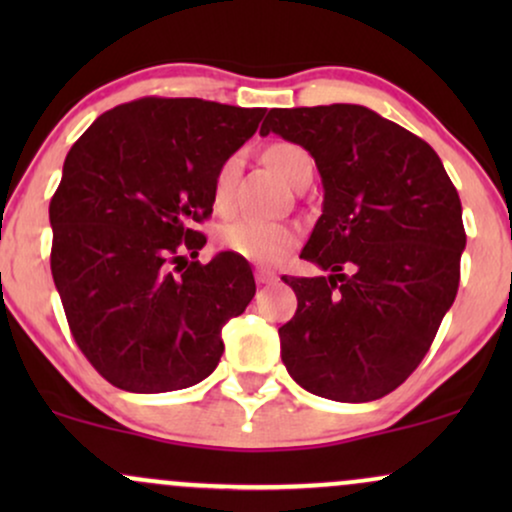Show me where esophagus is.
Segmentation results:
<instances>
[{"instance_id":"esophagus-1","label":"esophagus","mask_w":512,"mask_h":512,"mask_svg":"<svg viewBox=\"0 0 512 512\" xmlns=\"http://www.w3.org/2000/svg\"><path fill=\"white\" fill-rule=\"evenodd\" d=\"M255 279H257V284L267 286V284H276V281H279V276H276L274 272H269V269H257Z\"/></svg>"}]
</instances>
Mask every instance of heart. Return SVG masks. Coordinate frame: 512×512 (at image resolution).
I'll return each mask as SVG.
<instances>
[{
	"instance_id": "1",
	"label": "heart",
	"mask_w": 512,
	"mask_h": 512,
	"mask_svg": "<svg viewBox=\"0 0 512 512\" xmlns=\"http://www.w3.org/2000/svg\"><path fill=\"white\" fill-rule=\"evenodd\" d=\"M264 163L279 175L281 180H286L293 185V180L301 175L305 166H310V156L305 154L301 146L289 144V142H274L264 149ZM240 173V158L228 156L221 163L219 170L214 175V185H211V199H214L216 211H226L231 207L233 199V187H236ZM219 248L233 255L245 257V260L257 262V264H272L284 257L293 245L298 243V231L289 223H274V221H260V219H238L226 223L221 228L219 236Z\"/></svg>"
}]
</instances>
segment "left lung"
I'll use <instances>...</instances> for the list:
<instances>
[{
	"label": "left lung",
	"mask_w": 512,
	"mask_h": 512,
	"mask_svg": "<svg viewBox=\"0 0 512 512\" xmlns=\"http://www.w3.org/2000/svg\"><path fill=\"white\" fill-rule=\"evenodd\" d=\"M301 144L322 216L301 252L327 276H281L296 315L279 327L298 385L334 402L390 395L431 349L460 286L462 204L424 139L363 105L274 108L260 134Z\"/></svg>",
	"instance_id": "obj_1"
}]
</instances>
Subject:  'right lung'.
I'll return each instance as SVG.
<instances>
[{
	"label": "right lung",
	"instance_id": "obj_1",
	"mask_svg": "<svg viewBox=\"0 0 512 512\" xmlns=\"http://www.w3.org/2000/svg\"><path fill=\"white\" fill-rule=\"evenodd\" d=\"M264 108L156 98L108 110L64 158L50 202V267L74 342L110 385L182 390L214 373L221 327L248 308L245 257L187 262L207 238L216 170Z\"/></svg>",
	"mask_w": 512,
	"mask_h": 512
}]
</instances>
